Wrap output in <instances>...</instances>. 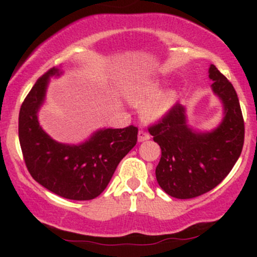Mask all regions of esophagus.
Instances as JSON below:
<instances>
[{
  "instance_id": "obj_1",
  "label": "esophagus",
  "mask_w": 257,
  "mask_h": 257,
  "mask_svg": "<svg viewBox=\"0 0 257 257\" xmlns=\"http://www.w3.org/2000/svg\"><path fill=\"white\" fill-rule=\"evenodd\" d=\"M150 138H151V137H150L149 133H146L145 131H139V134H138V141H139V143H143V141L149 140Z\"/></svg>"
}]
</instances>
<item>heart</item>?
Returning a JSON list of instances; mask_svg holds the SVG:
<instances>
[{"label": "heart", "instance_id": "1", "mask_svg": "<svg viewBox=\"0 0 257 257\" xmlns=\"http://www.w3.org/2000/svg\"><path fill=\"white\" fill-rule=\"evenodd\" d=\"M161 81L145 78L135 82L128 88L125 98L137 107H141L140 113L146 122H156L166 116L178 99V91L167 89L161 91Z\"/></svg>", "mask_w": 257, "mask_h": 257}]
</instances>
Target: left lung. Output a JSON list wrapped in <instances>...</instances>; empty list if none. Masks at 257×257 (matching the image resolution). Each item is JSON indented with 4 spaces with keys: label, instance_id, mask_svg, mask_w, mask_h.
Returning <instances> with one entry per match:
<instances>
[{
    "label": "left lung",
    "instance_id": "left-lung-1",
    "mask_svg": "<svg viewBox=\"0 0 257 257\" xmlns=\"http://www.w3.org/2000/svg\"><path fill=\"white\" fill-rule=\"evenodd\" d=\"M211 89L221 100L223 117L210 132L194 131L187 124L186 107L174 105L149 132L161 146L156 178L164 192L179 199L202 196L222 181L239 158L244 144V119L231 82L209 67Z\"/></svg>",
    "mask_w": 257,
    "mask_h": 257
}]
</instances>
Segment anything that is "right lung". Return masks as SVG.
Wrapping results in <instances>:
<instances>
[{
	"label": "right lung",
	"instance_id": "add662e5",
	"mask_svg": "<svg viewBox=\"0 0 257 257\" xmlns=\"http://www.w3.org/2000/svg\"><path fill=\"white\" fill-rule=\"evenodd\" d=\"M63 73L53 67L41 76L19 112V141L29 173L51 192L72 200L98 197L108 185L123 157L137 145L138 128H104L78 145L58 143L43 131L38 111L49 79Z\"/></svg>",
	"mask_w": 257,
	"mask_h": 257
}]
</instances>
